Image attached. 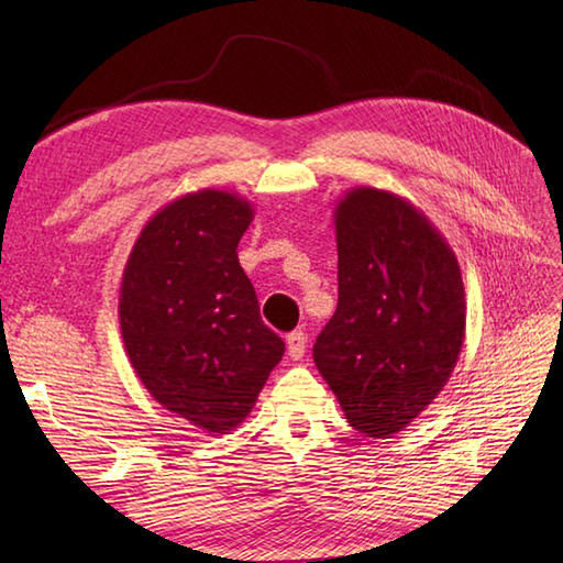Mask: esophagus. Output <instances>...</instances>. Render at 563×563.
<instances>
[{
    "label": "esophagus",
    "instance_id": "34e87169",
    "mask_svg": "<svg viewBox=\"0 0 563 563\" xmlns=\"http://www.w3.org/2000/svg\"><path fill=\"white\" fill-rule=\"evenodd\" d=\"M307 349V333L305 331H292L288 336V355L292 361H300Z\"/></svg>",
    "mask_w": 563,
    "mask_h": 563
}]
</instances>
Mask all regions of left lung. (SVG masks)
I'll use <instances>...</instances> for the list:
<instances>
[{
	"label": "left lung",
	"mask_w": 563,
	"mask_h": 563,
	"mask_svg": "<svg viewBox=\"0 0 563 563\" xmlns=\"http://www.w3.org/2000/svg\"><path fill=\"white\" fill-rule=\"evenodd\" d=\"M339 305L314 363L349 423L391 438L448 385L464 343L460 263L409 200L351 188L336 210Z\"/></svg>",
	"instance_id": "1"
}]
</instances>
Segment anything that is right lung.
<instances>
[{"label": "right lung", "mask_w": 563, "mask_h": 563, "mask_svg": "<svg viewBox=\"0 0 563 563\" xmlns=\"http://www.w3.org/2000/svg\"><path fill=\"white\" fill-rule=\"evenodd\" d=\"M251 220L254 206L230 190L166 202L142 227L118 297L135 375L154 401L208 435L244 421L285 353L239 266Z\"/></svg>", "instance_id": "1"}]
</instances>
